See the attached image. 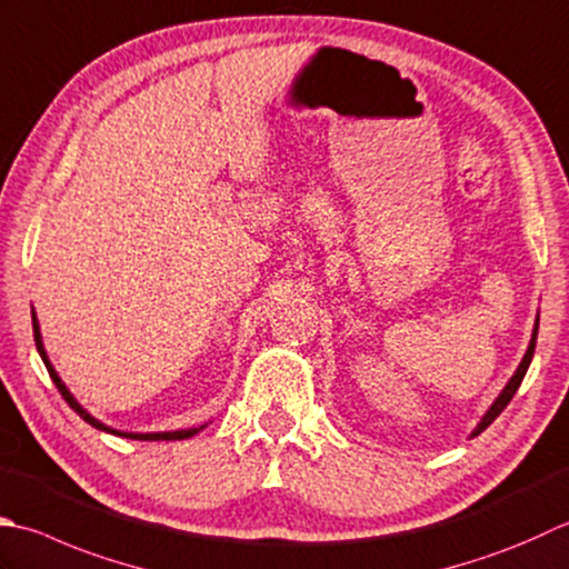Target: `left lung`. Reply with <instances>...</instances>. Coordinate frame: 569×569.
Listing matches in <instances>:
<instances>
[{
  "label": "left lung",
  "instance_id": "left-lung-1",
  "mask_svg": "<svg viewBox=\"0 0 569 569\" xmlns=\"http://www.w3.org/2000/svg\"><path fill=\"white\" fill-rule=\"evenodd\" d=\"M538 322L540 320H536V328H532V338H530V345H528V352H526V358H522V362L518 365V370H516V375L510 377V382L506 385V389L503 392L498 395V399L496 402L491 405V409L486 411L483 415V419H481V425H478L476 429H473V433L471 437H478V433H481L483 429H488L496 421V417L500 415V411H503L508 405H510V399H513V395L518 392V387H520V382H522V377H526V372H528V367H530V360H532V352H536V342H538Z\"/></svg>",
  "mask_w": 569,
  "mask_h": 569
}]
</instances>
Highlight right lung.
<instances>
[{
    "instance_id": "obj_1",
    "label": "right lung",
    "mask_w": 569,
    "mask_h": 569,
    "mask_svg": "<svg viewBox=\"0 0 569 569\" xmlns=\"http://www.w3.org/2000/svg\"><path fill=\"white\" fill-rule=\"evenodd\" d=\"M31 322H33V340H37V350H39V355H41V360H43V365H47V370H49V375H51V380H53V385L59 387V392H61V397L66 399V402H69V407L76 411L78 417H81L83 421H88V425L91 427H96V429H100V431H108V433H116V437H126V439H138V441H180V439H189V437H194L197 431H202L204 427H194V429H180V431H158V433H132V431H118V429H110V427H106L103 421H98L96 417H91L88 415V411L76 402L73 399V395L69 392V389H66V385L61 382V377L56 375V370H53V365L49 362V358H47V350H43V342H41V332H39V320H37V313H31Z\"/></svg>"
}]
</instances>
